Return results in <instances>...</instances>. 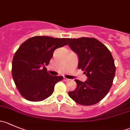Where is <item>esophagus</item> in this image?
Returning a JSON list of instances; mask_svg holds the SVG:
<instances>
[{
	"label": "esophagus",
	"mask_w": 130,
	"mask_h": 130,
	"mask_svg": "<svg viewBox=\"0 0 130 130\" xmlns=\"http://www.w3.org/2000/svg\"><path fill=\"white\" fill-rule=\"evenodd\" d=\"M63 80H65V81H68L69 79V78H66V77H63Z\"/></svg>",
	"instance_id": "obj_1"
}]
</instances>
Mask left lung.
Masks as SVG:
<instances>
[{
	"label": "left lung",
	"instance_id": "8db88e82",
	"mask_svg": "<svg viewBox=\"0 0 130 130\" xmlns=\"http://www.w3.org/2000/svg\"><path fill=\"white\" fill-rule=\"evenodd\" d=\"M69 46L78 56V69L88 77L85 82L75 79L77 87L69 95L75 103L90 106L100 102L112 85L116 72L113 57L104 44L94 38H67Z\"/></svg>",
	"mask_w": 130,
	"mask_h": 130
}]
</instances>
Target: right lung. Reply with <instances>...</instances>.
<instances>
[{"mask_svg": "<svg viewBox=\"0 0 130 130\" xmlns=\"http://www.w3.org/2000/svg\"><path fill=\"white\" fill-rule=\"evenodd\" d=\"M66 38L37 36L30 38L15 52L12 63V75L21 95L29 101H41L53 92L55 85L62 76L51 75L45 65L53 52L67 45Z\"/></svg>", "mask_w": 130, "mask_h": 130, "instance_id": "obj_1", "label": "right lung"}]
</instances>
